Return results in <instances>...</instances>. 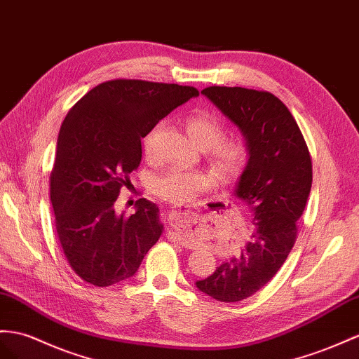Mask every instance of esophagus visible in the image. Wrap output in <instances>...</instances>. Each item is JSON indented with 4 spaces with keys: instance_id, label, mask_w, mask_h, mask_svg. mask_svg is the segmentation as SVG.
Returning <instances> with one entry per match:
<instances>
[{
    "instance_id": "esophagus-1",
    "label": "esophagus",
    "mask_w": 359,
    "mask_h": 359,
    "mask_svg": "<svg viewBox=\"0 0 359 359\" xmlns=\"http://www.w3.org/2000/svg\"><path fill=\"white\" fill-rule=\"evenodd\" d=\"M180 214H185V212H182V210H171V212L168 214V217H170V218H172V217L176 218V217L180 215Z\"/></svg>"
}]
</instances>
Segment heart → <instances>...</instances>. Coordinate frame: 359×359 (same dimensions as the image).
<instances>
[{
    "label": "heart",
    "mask_w": 359,
    "mask_h": 359,
    "mask_svg": "<svg viewBox=\"0 0 359 359\" xmlns=\"http://www.w3.org/2000/svg\"><path fill=\"white\" fill-rule=\"evenodd\" d=\"M185 124L189 136L205 150L219 179L232 183L241 176L249 161V144L244 137L226 136L227 128L223 119L208 110L191 114ZM161 127L162 124H158L145 136L144 150L147 154H151L153 137ZM212 174L203 170L171 167L153 177L151 192L171 205L183 206L189 205L201 191L212 187Z\"/></svg>",
    "instance_id": "heart-1"
}]
</instances>
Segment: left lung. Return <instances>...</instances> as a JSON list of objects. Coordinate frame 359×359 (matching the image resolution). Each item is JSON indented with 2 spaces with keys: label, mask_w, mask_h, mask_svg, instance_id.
Returning a JSON list of instances; mask_svg holds the SVG:
<instances>
[{
  "label": "left lung",
  "mask_w": 359,
  "mask_h": 359,
  "mask_svg": "<svg viewBox=\"0 0 359 359\" xmlns=\"http://www.w3.org/2000/svg\"><path fill=\"white\" fill-rule=\"evenodd\" d=\"M201 94L241 128L249 144L235 196L253 212L255 231L240 255L197 282L208 296L233 303L259 291L287 261L311 192L312 159L290 109L271 92L209 86Z\"/></svg>",
  "instance_id": "left-lung-1"
}]
</instances>
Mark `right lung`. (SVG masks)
<instances>
[{
    "label": "right lung",
    "mask_w": 359,
    "mask_h": 359,
    "mask_svg": "<svg viewBox=\"0 0 359 359\" xmlns=\"http://www.w3.org/2000/svg\"><path fill=\"white\" fill-rule=\"evenodd\" d=\"M192 86L116 79L92 88L59 132L50 200L63 255L81 280L109 287L140 269L162 235L159 208L140 198L135 214L116 198L140 167L141 140L171 110L197 97Z\"/></svg>",
    "instance_id": "add662e5"
}]
</instances>
